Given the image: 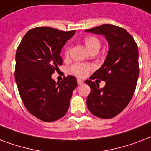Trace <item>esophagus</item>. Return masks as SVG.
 I'll return each instance as SVG.
<instances>
[{"instance_id":"esophagus-1","label":"esophagus","mask_w":151,"mask_h":151,"mask_svg":"<svg viewBox=\"0 0 151 151\" xmlns=\"http://www.w3.org/2000/svg\"><path fill=\"white\" fill-rule=\"evenodd\" d=\"M77 81H78V85H81V84H83V82H84V81L81 80V79H78V80H77Z\"/></svg>"}]
</instances>
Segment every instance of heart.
I'll use <instances>...</instances> for the list:
<instances>
[{"label":"heart","instance_id":"heart-1","mask_svg":"<svg viewBox=\"0 0 151 151\" xmlns=\"http://www.w3.org/2000/svg\"><path fill=\"white\" fill-rule=\"evenodd\" d=\"M85 45L87 47L88 50H91L94 49V48L98 47L100 48L101 43L98 39H96L94 36H88L85 39ZM70 51V48H66L65 52L68 54ZM91 69V65L86 63H76L70 69V71L71 73L78 76V77H85L88 73L89 70Z\"/></svg>","mask_w":151,"mask_h":151}]
</instances>
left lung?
<instances>
[{
	"label": "left lung",
	"mask_w": 151,
	"mask_h": 151,
	"mask_svg": "<svg viewBox=\"0 0 151 151\" xmlns=\"http://www.w3.org/2000/svg\"><path fill=\"white\" fill-rule=\"evenodd\" d=\"M86 32L102 35L109 43L103 65L90 77L104 81L105 86L100 88L98 83L86 80L91 88L86 104L95 116L111 119L127 106L135 90L139 74L138 46L126 30L115 25L103 24Z\"/></svg>",
	"instance_id": "left-lung-1"
}]
</instances>
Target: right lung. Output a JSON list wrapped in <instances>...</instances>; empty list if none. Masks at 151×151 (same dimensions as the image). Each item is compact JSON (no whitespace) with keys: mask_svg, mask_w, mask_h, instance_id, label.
<instances>
[{"mask_svg":"<svg viewBox=\"0 0 151 151\" xmlns=\"http://www.w3.org/2000/svg\"><path fill=\"white\" fill-rule=\"evenodd\" d=\"M75 32L35 27L25 34L17 48L15 79L19 95L27 111L42 121L61 119L70 106L77 79L69 75L56 82L51 75L63 64L62 48Z\"/></svg>","mask_w":151,"mask_h":151,"instance_id":"right-lung-1","label":"right lung"}]
</instances>
